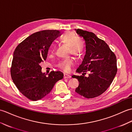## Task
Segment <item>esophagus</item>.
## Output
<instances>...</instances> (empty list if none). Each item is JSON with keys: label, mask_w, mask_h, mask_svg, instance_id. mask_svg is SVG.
<instances>
[{"label": "esophagus", "mask_w": 132, "mask_h": 132, "mask_svg": "<svg viewBox=\"0 0 132 132\" xmlns=\"http://www.w3.org/2000/svg\"><path fill=\"white\" fill-rule=\"evenodd\" d=\"M71 77V75H69V74H64V75H63L64 79H68V78H70Z\"/></svg>", "instance_id": "1"}]
</instances>
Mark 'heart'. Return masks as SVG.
<instances>
[{"label":"heart","mask_w":132,"mask_h":132,"mask_svg":"<svg viewBox=\"0 0 132 132\" xmlns=\"http://www.w3.org/2000/svg\"><path fill=\"white\" fill-rule=\"evenodd\" d=\"M62 42L69 45V53H71L75 56H79L83 53L85 47L83 42L78 38H75L74 35L72 33H68L62 36ZM53 52L54 49H52L51 53H53ZM73 64V58L68 57L59 62L57 67L64 72H68Z\"/></svg>","instance_id":"1"}]
</instances>
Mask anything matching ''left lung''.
Wrapping results in <instances>:
<instances>
[{
    "label": "left lung",
    "instance_id": "1",
    "mask_svg": "<svg viewBox=\"0 0 132 132\" xmlns=\"http://www.w3.org/2000/svg\"><path fill=\"white\" fill-rule=\"evenodd\" d=\"M77 33L85 39L86 54L82 64L77 70L82 75H73L79 81L75 92L86 98L99 96L111 85L117 73V59L105 42L94 33L76 29ZM87 72L89 77H84Z\"/></svg>",
    "mask_w": 132,
    "mask_h": 132
}]
</instances>
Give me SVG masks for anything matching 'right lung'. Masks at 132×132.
Returning a JSON list of instances; mask_svg holds the SVG:
<instances>
[{
  "mask_svg": "<svg viewBox=\"0 0 132 132\" xmlns=\"http://www.w3.org/2000/svg\"><path fill=\"white\" fill-rule=\"evenodd\" d=\"M58 30H44L29 36L14 51L11 75L19 91L29 100L36 101L52 91L55 83L63 78L60 71L48 76L42 73L40 63L46 60L49 47L60 35Z\"/></svg>",
  "mask_w": 132,
  "mask_h": 132,
  "instance_id": "obj_1",
  "label": "right lung"
}]
</instances>
